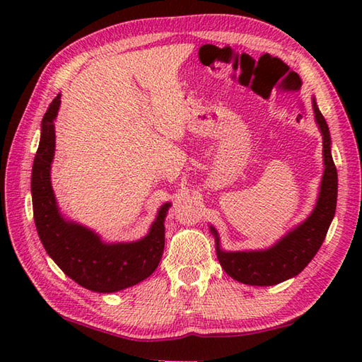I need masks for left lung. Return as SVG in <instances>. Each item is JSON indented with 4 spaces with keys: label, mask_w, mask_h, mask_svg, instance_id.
I'll list each match as a JSON object with an SVG mask.
<instances>
[{
    "label": "left lung",
    "mask_w": 362,
    "mask_h": 362,
    "mask_svg": "<svg viewBox=\"0 0 362 362\" xmlns=\"http://www.w3.org/2000/svg\"><path fill=\"white\" fill-rule=\"evenodd\" d=\"M316 122L324 138V175L316 206L302 224L292 228L272 247L249 252H224L219 247V236L210 227L216 240V253L222 269L236 281L252 286H272L298 275L308 266L324 243L332 224L337 201V171L332 157V138L328 124L313 98Z\"/></svg>",
    "instance_id": "left-lung-1"
}]
</instances>
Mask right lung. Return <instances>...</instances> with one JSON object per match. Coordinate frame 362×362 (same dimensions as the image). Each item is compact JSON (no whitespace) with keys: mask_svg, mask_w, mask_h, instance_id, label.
<instances>
[{"mask_svg":"<svg viewBox=\"0 0 362 362\" xmlns=\"http://www.w3.org/2000/svg\"><path fill=\"white\" fill-rule=\"evenodd\" d=\"M59 105L60 95L52 99L42 119L40 143L30 177L37 233L54 263L82 288L105 294L134 286L152 275L163 255L165 218L171 204L160 206L149 233L134 243L105 244L93 230L66 221L59 211L49 175Z\"/></svg>","mask_w":362,"mask_h":362,"instance_id":"add662e5","label":"right lung"}]
</instances>
